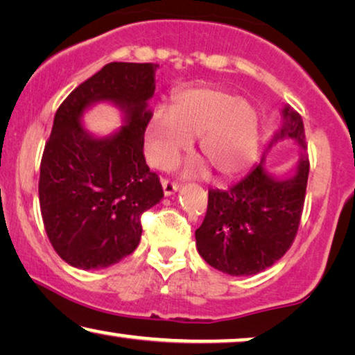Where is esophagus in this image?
Instances as JSON below:
<instances>
[{"label":"esophagus","instance_id":"esophagus-1","mask_svg":"<svg viewBox=\"0 0 355 355\" xmlns=\"http://www.w3.org/2000/svg\"><path fill=\"white\" fill-rule=\"evenodd\" d=\"M162 189H164V196H166V198H168V196L175 194L178 189H180V187H178L177 183H172V182H167V180H162Z\"/></svg>","mask_w":355,"mask_h":355}]
</instances>
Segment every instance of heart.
<instances>
[{"mask_svg":"<svg viewBox=\"0 0 355 355\" xmlns=\"http://www.w3.org/2000/svg\"><path fill=\"white\" fill-rule=\"evenodd\" d=\"M199 137V151L221 178H234L252 166L258 145L257 111L247 100L220 87H189L173 98V110L157 107L145 127V155L151 166L166 168ZM205 172L193 161L183 175Z\"/></svg>","mask_w":355,"mask_h":355,"instance_id":"heart-1","label":"heart"}]
</instances>
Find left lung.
Instances as JSON below:
<instances>
[{
  "instance_id": "left-lung-1",
  "label": "left lung",
  "mask_w": 355,
  "mask_h": 355,
  "mask_svg": "<svg viewBox=\"0 0 355 355\" xmlns=\"http://www.w3.org/2000/svg\"><path fill=\"white\" fill-rule=\"evenodd\" d=\"M280 127L260 162L231 189H210L209 207L196 230V248L211 268L230 276H253L271 268L288 250L303 211L309 159L301 116L285 105ZM282 141L300 148L288 178L266 168V157Z\"/></svg>"
}]
</instances>
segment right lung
Instances as JSON below:
<instances>
[{
  "label": "right lung",
  "mask_w": 355,
  "mask_h": 355,
  "mask_svg": "<svg viewBox=\"0 0 355 355\" xmlns=\"http://www.w3.org/2000/svg\"><path fill=\"white\" fill-rule=\"evenodd\" d=\"M157 68L108 63L57 110L41 161L40 205L52 247L73 268L105 269L130 255L141 237V214L164 198L144 156ZM98 103L121 111L123 125L107 136L82 124Z\"/></svg>",
  "instance_id": "add662e5"
}]
</instances>
